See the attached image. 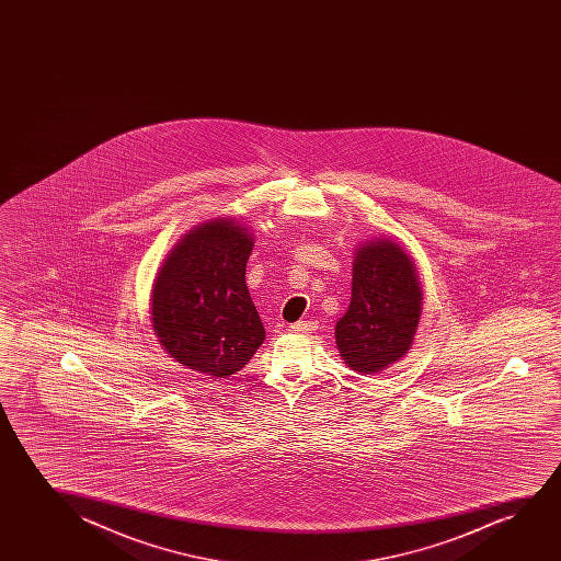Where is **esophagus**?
I'll use <instances>...</instances> for the list:
<instances>
[{"mask_svg":"<svg viewBox=\"0 0 561 561\" xmlns=\"http://www.w3.org/2000/svg\"><path fill=\"white\" fill-rule=\"evenodd\" d=\"M293 331H300V333H314L318 330V323L314 320H299L297 323H293Z\"/></svg>","mask_w":561,"mask_h":561,"instance_id":"1","label":"esophagus"}]
</instances>
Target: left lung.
Returning <instances> with one entry per match:
<instances>
[{"label":"left lung","mask_w":561,"mask_h":561,"mask_svg":"<svg viewBox=\"0 0 561 561\" xmlns=\"http://www.w3.org/2000/svg\"><path fill=\"white\" fill-rule=\"evenodd\" d=\"M422 302L414 262L399 243L377 238L358 247L351 305L335 325L346 366L369 376L399 362L414 343Z\"/></svg>","instance_id":"left-lung-1"}]
</instances>
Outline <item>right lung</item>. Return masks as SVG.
<instances>
[{"instance_id":"right-lung-1","label":"right lung","mask_w":561,"mask_h":561,"mask_svg":"<svg viewBox=\"0 0 561 561\" xmlns=\"http://www.w3.org/2000/svg\"><path fill=\"white\" fill-rule=\"evenodd\" d=\"M253 233L236 218L195 226L162 264L151 293V322L178 364L228 377L253 358L266 337L245 284Z\"/></svg>"}]
</instances>
